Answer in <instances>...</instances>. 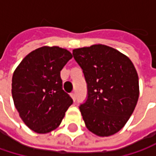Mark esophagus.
Instances as JSON below:
<instances>
[{
    "instance_id": "34e87169",
    "label": "esophagus",
    "mask_w": 156,
    "mask_h": 156,
    "mask_svg": "<svg viewBox=\"0 0 156 156\" xmlns=\"http://www.w3.org/2000/svg\"><path fill=\"white\" fill-rule=\"evenodd\" d=\"M70 96H71L72 99H73V100L75 101V100H76V94H75V93L73 92V93H71V94H70Z\"/></svg>"
}]
</instances>
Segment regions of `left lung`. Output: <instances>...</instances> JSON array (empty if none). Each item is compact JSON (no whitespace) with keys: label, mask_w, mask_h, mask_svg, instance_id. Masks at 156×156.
I'll return each instance as SVG.
<instances>
[{"label":"left lung","mask_w":156,"mask_h":156,"mask_svg":"<svg viewBox=\"0 0 156 156\" xmlns=\"http://www.w3.org/2000/svg\"><path fill=\"white\" fill-rule=\"evenodd\" d=\"M83 69L87 98L79 109L87 128L98 136L120 131L133 114L139 98L136 69L128 57L98 44L73 49Z\"/></svg>","instance_id":"1"}]
</instances>
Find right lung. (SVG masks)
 <instances>
[{"mask_svg":"<svg viewBox=\"0 0 156 156\" xmlns=\"http://www.w3.org/2000/svg\"><path fill=\"white\" fill-rule=\"evenodd\" d=\"M72 54L66 48H39L29 53L12 75V94L24 124L38 134L55 130L73 100L62 89L60 71Z\"/></svg>","mask_w":156,"mask_h":156,"instance_id":"obj_1","label":"right lung"}]
</instances>
